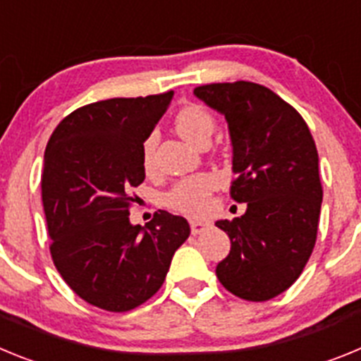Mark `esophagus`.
Here are the masks:
<instances>
[{
  "label": "esophagus",
  "mask_w": 361,
  "mask_h": 361,
  "mask_svg": "<svg viewBox=\"0 0 361 361\" xmlns=\"http://www.w3.org/2000/svg\"><path fill=\"white\" fill-rule=\"evenodd\" d=\"M190 226L191 233H193V235H199V233H202L204 229L208 228L209 222H206V220H190Z\"/></svg>",
  "instance_id": "esophagus-1"
}]
</instances>
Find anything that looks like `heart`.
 <instances>
[{"instance_id": "obj_1", "label": "heart", "mask_w": 361, "mask_h": 361, "mask_svg": "<svg viewBox=\"0 0 361 361\" xmlns=\"http://www.w3.org/2000/svg\"><path fill=\"white\" fill-rule=\"evenodd\" d=\"M175 128L188 142L195 146L208 145L215 132V117L206 108L199 104H186L175 116ZM157 133L152 132L146 135L141 146V161L146 173H152L155 168V146H157ZM216 186V180L209 173L191 175V177L178 180L164 195V204L168 208L180 212L184 215L200 216L208 213L209 197Z\"/></svg>"}]
</instances>
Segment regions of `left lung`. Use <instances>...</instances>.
Listing matches in <instances>:
<instances>
[{"label":"left lung","mask_w":361,"mask_h":361,"mask_svg":"<svg viewBox=\"0 0 361 361\" xmlns=\"http://www.w3.org/2000/svg\"><path fill=\"white\" fill-rule=\"evenodd\" d=\"M193 94L228 121L233 146L231 199L242 216L216 220L231 251L216 266L238 298L266 302L289 289L317 242L322 208L318 152L298 111L257 82H213Z\"/></svg>","instance_id":"obj_1"}]
</instances>
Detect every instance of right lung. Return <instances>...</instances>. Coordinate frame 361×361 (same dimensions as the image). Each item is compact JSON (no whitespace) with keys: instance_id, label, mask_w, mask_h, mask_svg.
<instances>
[{"instance_id":"obj_1","label":"right lung","mask_w":361,"mask_h":361,"mask_svg":"<svg viewBox=\"0 0 361 361\" xmlns=\"http://www.w3.org/2000/svg\"><path fill=\"white\" fill-rule=\"evenodd\" d=\"M171 97L86 104L57 124L44 149L41 197L54 266L75 295L104 311L152 298L190 237L188 220L162 209L146 228L130 222L132 190L146 177L142 141Z\"/></svg>"}]
</instances>
